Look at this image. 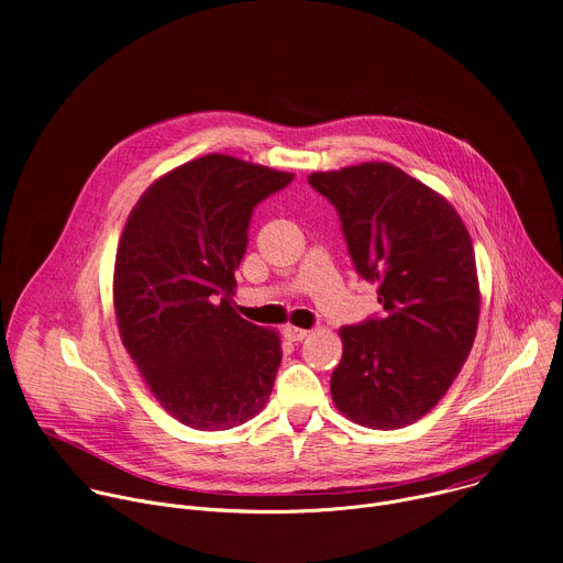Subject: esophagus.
<instances>
[{
  "mask_svg": "<svg viewBox=\"0 0 563 563\" xmlns=\"http://www.w3.org/2000/svg\"><path fill=\"white\" fill-rule=\"evenodd\" d=\"M307 330H300V328H294V325H287V328H283V336L287 339V341H294V343H298V341H302V339H307Z\"/></svg>",
  "mask_w": 563,
  "mask_h": 563,
  "instance_id": "1",
  "label": "esophagus"
}]
</instances>
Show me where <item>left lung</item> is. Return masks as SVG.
Instances as JSON below:
<instances>
[{
	"label": "left lung",
	"instance_id": "1",
	"mask_svg": "<svg viewBox=\"0 0 563 563\" xmlns=\"http://www.w3.org/2000/svg\"><path fill=\"white\" fill-rule=\"evenodd\" d=\"M307 180L336 207L352 263L378 285L385 309L341 328L334 406L372 430L412 426L450 389L476 336L481 291L470 233L441 194L389 163Z\"/></svg>",
	"mask_w": 563,
	"mask_h": 563
}]
</instances>
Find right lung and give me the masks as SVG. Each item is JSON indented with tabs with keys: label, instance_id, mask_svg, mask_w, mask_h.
Segmentation results:
<instances>
[{
	"label": "right lung",
	"instance_id": "right-lung-1",
	"mask_svg": "<svg viewBox=\"0 0 563 563\" xmlns=\"http://www.w3.org/2000/svg\"><path fill=\"white\" fill-rule=\"evenodd\" d=\"M294 174L209 153L157 178L131 209L113 272L122 345L151 394L194 430H229L269 400L280 336L233 309L254 207Z\"/></svg>",
	"mask_w": 563,
	"mask_h": 563
}]
</instances>
